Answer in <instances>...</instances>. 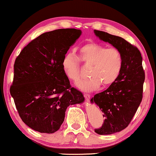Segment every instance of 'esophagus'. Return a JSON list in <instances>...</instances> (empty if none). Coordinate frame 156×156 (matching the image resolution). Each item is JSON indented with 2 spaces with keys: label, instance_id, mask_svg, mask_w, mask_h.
I'll use <instances>...</instances> for the list:
<instances>
[{
  "label": "esophagus",
  "instance_id": "34e87169",
  "mask_svg": "<svg viewBox=\"0 0 156 156\" xmlns=\"http://www.w3.org/2000/svg\"><path fill=\"white\" fill-rule=\"evenodd\" d=\"M83 96H84V98H86V100H87V101H89V99H90V94H84Z\"/></svg>",
  "mask_w": 156,
  "mask_h": 156
}]
</instances>
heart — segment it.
<instances>
[{
  "label": "heart",
  "mask_w": 156,
  "mask_h": 156,
  "mask_svg": "<svg viewBox=\"0 0 156 156\" xmlns=\"http://www.w3.org/2000/svg\"><path fill=\"white\" fill-rule=\"evenodd\" d=\"M79 59L88 65L89 78L76 83L83 92H92L102 85H112L120 75L123 65L122 54L117 48H107L98 43H89L82 46L78 52ZM62 67L66 77L72 81L79 80V60L70 53L64 55Z\"/></svg>",
  "instance_id": "obj_1"
}]
</instances>
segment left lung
<instances>
[{
  "instance_id": "left-lung-1",
  "label": "left lung",
  "mask_w": 156,
  "mask_h": 156,
  "mask_svg": "<svg viewBox=\"0 0 156 156\" xmlns=\"http://www.w3.org/2000/svg\"><path fill=\"white\" fill-rule=\"evenodd\" d=\"M94 33L101 40L119 50L123 57L122 69L117 80L90 101L99 106L105 117L101 128L94 131L100 135H109L129 125L142 100L145 77L142 57L137 48L120 37L97 30Z\"/></svg>"
}]
</instances>
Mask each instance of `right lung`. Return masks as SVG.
Wrapping results in <instances>:
<instances>
[{"mask_svg":"<svg viewBox=\"0 0 156 156\" xmlns=\"http://www.w3.org/2000/svg\"><path fill=\"white\" fill-rule=\"evenodd\" d=\"M81 34L76 28L46 32L16 58L11 95L23 122L36 131L55 133L67 107L83 103V94L70 87L62 67L64 55Z\"/></svg>","mask_w":156,"mask_h":156,"instance_id":"obj_1","label":"right lung"}]
</instances>
